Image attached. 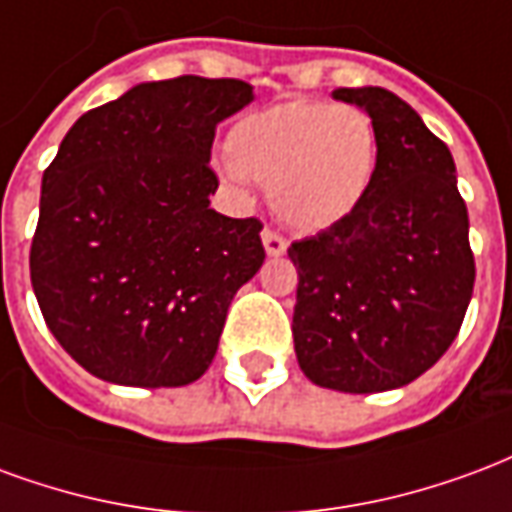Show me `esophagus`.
Wrapping results in <instances>:
<instances>
[{
  "mask_svg": "<svg viewBox=\"0 0 512 512\" xmlns=\"http://www.w3.org/2000/svg\"><path fill=\"white\" fill-rule=\"evenodd\" d=\"M261 242H264V251L270 253V256H283V253H286V248H289L286 237H283V234H278L275 229H270V226L261 231Z\"/></svg>",
  "mask_w": 512,
  "mask_h": 512,
  "instance_id": "esophagus-1",
  "label": "esophagus"
}]
</instances>
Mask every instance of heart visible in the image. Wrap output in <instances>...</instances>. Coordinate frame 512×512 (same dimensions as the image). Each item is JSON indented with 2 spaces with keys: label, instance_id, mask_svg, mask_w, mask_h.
Segmentation results:
<instances>
[{
  "label": "heart",
  "instance_id": "b5f03b06",
  "mask_svg": "<svg viewBox=\"0 0 512 512\" xmlns=\"http://www.w3.org/2000/svg\"><path fill=\"white\" fill-rule=\"evenodd\" d=\"M226 177L267 182L275 215L322 231L363 207L379 171V133L354 103L281 100L240 117L226 138Z\"/></svg>",
  "mask_w": 512,
  "mask_h": 512
}]
</instances>
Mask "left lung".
<instances>
[{
  "instance_id": "obj_1",
  "label": "left lung",
  "mask_w": 512,
  "mask_h": 512,
  "mask_svg": "<svg viewBox=\"0 0 512 512\" xmlns=\"http://www.w3.org/2000/svg\"><path fill=\"white\" fill-rule=\"evenodd\" d=\"M379 133L363 207L292 242L294 352L302 374L341 393L414 382L450 349L475 289L469 215L442 138L382 87L335 89Z\"/></svg>"
}]
</instances>
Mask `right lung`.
<instances>
[{
	"mask_svg": "<svg viewBox=\"0 0 512 512\" xmlns=\"http://www.w3.org/2000/svg\"><path fill=\"white\" fill-rule=\"evenodd\" d=\"M251 100L240 78L152 81L62 138L29 275L48 330L92 376L179 387L210 368L231 297L264 261L259 218L210 210L215 128Z\"/></svg>",
	"mask_w": 512,
	"mask_h": 512,
	"instance_id": "obj_1",
	"label": "right lung"
}]
</instances>
